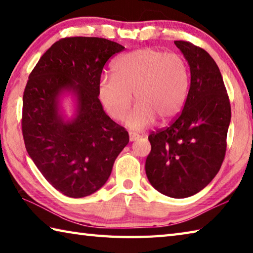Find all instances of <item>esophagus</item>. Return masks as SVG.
<instances>
[{
    "mask_svg": "<svg viewBox=\"0 0 253 253\" xmlns=\"http://www.w3.org/2000/svg\"><path fill=\"white\" fill-rule=\"evenodd\" d=\"M138 138H139V135H138V133L129 131V140L130 141H135L138 139Z\"/></svg>",
    "mask_w": 253,
    "mask_h": 253,
    "instance_id": "1",
    "label": "esophagus"
}]
</instances>
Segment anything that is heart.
Returning a JSON list of instances; mask_svg holds the SVG:
<instances>
[{"mask_svg":"<svg viewBox=\"0 0 253 253\" xmlns=\"http://www.w3.org/2000/svg\"><path fill=\"white\" fill-rule=\"evenodd\" d=\"M189 90V69L180 54L143 48L118 57L112 78L98 84V96L112 118L123 120L135 96L137 106L126 125L143 129L159 118L171 120L182 110Z\"/></svg>","mask_w":253,"mask_h":253,"instance_id":"heart-1","label":"heart"}]
</instances>
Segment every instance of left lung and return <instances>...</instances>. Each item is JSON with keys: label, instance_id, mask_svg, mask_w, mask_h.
<instances>
[{"label": "left lung", "instance_id": "obj_1", "mask_svg": "<svg viewBox=\"0 0 253 253\" xmlns=\"http://www.w3.org/2000/svg\"><path fill=\"white\" fill-rule=\"evenodd\" d=\"M191 71L182 112L169 127L152 131L146 174L155 189L173 199L196 194L218 173L226 153L231 118L221 73L209 52L176 41Z\"/></svg>", "mask_w": 253, "mask_h": 253}]
</instances>
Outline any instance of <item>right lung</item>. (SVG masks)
<instances>
[{
	"label": "right lung",
	"mask_w": 253,
	"mask_h": 253,
	"mask_svg": "<svg viewBox=\"0 0 253 253\" xmlns=\"http://www.w3.org/2000/svg\"><path fill=\"white\" fill-rule=\"evenodd\" d=\"M124 49L105 38H63L29 74L23 95L25 147L44 179L69 197L100 190L129 142L127 130L106 115L98 100L104 64ZM66 93L75 101L71 119L61 107Z\"/></svg>",
	"instance_id": "add662e5"
}]
</instances>
